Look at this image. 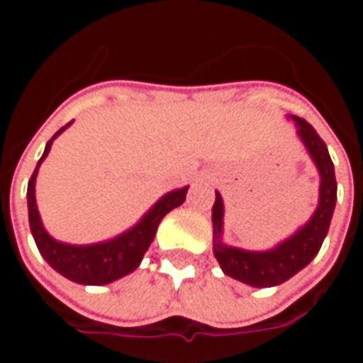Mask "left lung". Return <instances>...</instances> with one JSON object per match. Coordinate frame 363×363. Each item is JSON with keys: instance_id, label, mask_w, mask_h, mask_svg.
<instances>
[{"instance_id": "1", "label": "left lung", "mask_w": 363, "mask_h": 363, "mask_svg": "<svg viewBox=\"0 0 363 363\" xmlns=\"http://www.w3.org/2000/svg\"><path fill=\"white\" fill-rule=\"evenodd\" d=\"M296 124V134L305 145L309 157L319 173V202L309 220L296 233L284 239L267 251H247L223 241V198L216 190V202L212 208L213 223V257L220 262L223 274L243 281L252 288L280 286L311 262L330 228V220L336 206V179L333 159L328 155L325 142L315 128L299 116H288Z\"/></svg>"}]
</instances>
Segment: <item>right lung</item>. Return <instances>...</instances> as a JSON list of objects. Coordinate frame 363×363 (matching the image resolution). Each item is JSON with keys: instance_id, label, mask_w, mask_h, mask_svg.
I'll return each instance as SVG.
<instances>
[{"instance_id": "right-lung-1", "label": "right lung", "mask_w": 363, "mask_h": 363, "mask_svg": "<svg viewBox=\"0 0 363 363\" xmlns=\"http://www.w3.org/2000/svg\"><path fill=\"white\" fill-rule=\"evenodd\" d=\"M69 126H72V122L64 128H60L58 132L52 135V140L44 147L43 157L36 163L35 173L28 181L27 204L30 233L35 237V243L44 260L64 278L75 281V284H83V286H104V284L124 278L140 267L143 255L153 243V237L157 233L161 220L171 210L179 208L184 202L189 186H182V189L171 190V192L163 194L147 212L143 213L135 225L122 231L120 235L112 237V239L91 245L62 243L44 229L40 213H38V206H36L35 184L38 169L43 165L44 159L48 157L52 143Z\"/></svg>"}]
</instances>
